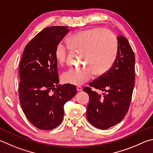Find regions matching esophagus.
I'll return each instance as SVG.
<instances>
[{
  "label": "esophagus",
  "mask_w": 153,
  "mask_h": 153,
  "mask_svg": "<svg viewBox=\"0 0 153 153\" xmlns=\"http://www.w3.org/2000/svg\"><path fill=\"white\" fill-rule=\"evenodd\" d=\"M76 89H77V91H81L82 90V87H81V86H77Z\"/></svg>",
  "instance_id": "esophagus-1"
}]
</instances>
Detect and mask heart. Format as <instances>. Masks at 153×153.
I'll list each match as a JSON object with an SVG mask.
<instances>
[{
  "mask_svg": "<svg viewBox=\"0 0 153 153\" xmlns=\"http://www.w3.org/2000/svg\"><path fill=\"white\" fill-rule=\"evenodd\" d=\"M65 43H58L55 57L59 64L66 61L71 50L82 53V62L85 65L72 67L62 74V81L71 85H79L89 81L95 73L102 75L108 72L116 62L118 44L116 36L108 29L92 28L74 33Z\"/></svg>",
  "mask_w": 153,
  "mask_h": 153,
  "instance_id": "1",
  "label": "heart"
}]
</instances>
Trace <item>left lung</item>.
Listing matches in <instances>:
<instances>
[{
  "instance_id": "obj_1",
  "label": "left lung",
  "mask_w": 153,
  "mask_h": 153,
  "mask_svg": "<svg viewBox=\"0 0 153 153\" xmlns=\"http://www.w3.org/2000/svg\"><path fill=\"white\" fill-rule=\"evenodd\" d=\"M118 50L116 62L107 73L90 82L83 91L89 95L87 118L93 126L105 130L124 118L129 109L135 85V56L128 39L117 37ZM105 91L101 97L91 89Z\"/></svg>"
}]
</instances>
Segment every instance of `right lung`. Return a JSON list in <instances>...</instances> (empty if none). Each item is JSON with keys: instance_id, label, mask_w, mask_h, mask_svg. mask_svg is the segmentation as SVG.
<instances>
[{"instance_id": "1", "label": "right lung", "mask_w": 153, "mask_h": 153, "mask_svg": "<svg viewBox=\"0 0 153 153\" xmlns=\"http://www.w3.org/2000/svg\"><path fill=\"white\" fill-rule=\"evenodd\" d=\"M66 26L45 27L24 49L19 64V97L24 114L35 127L52 130L64 117V105L76 94V86L58 85L55 48L68 33Z\"/></svg>"}]
</instances>
